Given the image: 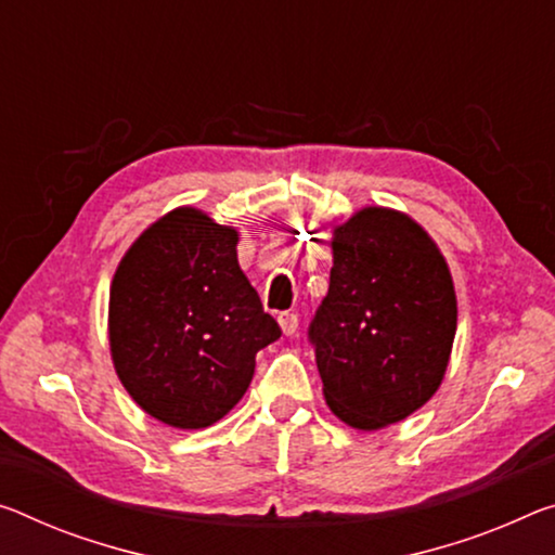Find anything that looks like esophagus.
<instances>
[{"label":"esophagus","instance_id":"obj_1","mask_svg":"<svg viewBox=\"0 0 555 555\" xmlns=\"http://www.w3.org/2000/svg\"><path fill=\"white\" fill-rule=\"evenodd\" d=\"M279 325H281V331H284V336H294V333L298 331V315L292 311L279 313Z\"/></svg>","mask_w":555,"mask_h":555}]
</instances>
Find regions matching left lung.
<instances>
[{"mask_svg": "<svg viewBox=\"0 0 555 555\" xmlns=\"http://www.w3.org/2000/svg\"><path fill=\"white\" fill-rule=\"evenodd\" d=\"M333 269L309 338L323 398L373 433L420 410L444 380L456 333L450 267L410 215L363 207L333 227Z\"/></svg>", "mask_w": 555, "mask_h": 555, "instance_id": "8db88e82", "label": "left lung"}]
</instances>
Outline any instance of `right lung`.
Returning a JSON list of instances; mask_svg holds the SVG:
<instances>
[{
    "instance_id": "1",
    "label": "right lung",
    "mask_w": 555,
    "mask_h": 555,
    "mask_svg": "<svg viewBox=\"0 0 555 555\" xmlns=\"http://www.w3.org/2000/svg\"><path fill=\"white\" fill-rule=\"evenodd\" d=\"M240 232L197 207L163 215L111 281L108 343L140 410L178 429L222 420L281 336L236 261Z\"/></svg>"
}]
</instances>
